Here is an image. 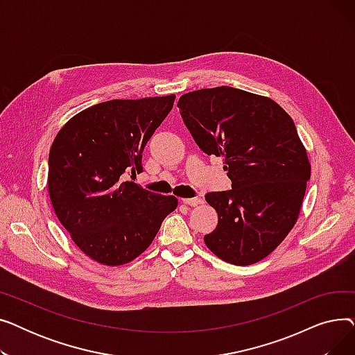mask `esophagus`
Returning a JSON list of instances; mask_svg holds the SVG:
<instances>
[{
	"label": "esophagus",
	"mask_w": 355,
	"mask_h": 355,
	"mask_svg": "<svg viewBox=\"0 0 355 355\" xmlns=\"http://www.w3.org/2000/svg\"><path fill=\"white\" fill-rule=\"evenodd\" d=\"M182 202H184V204H187V206L196 207L197 204H200V202H201V200H200V198H197V197H194V198H182Z\"/></svg>",
	"instance_id": "esophagus-1"
}]
</instances>
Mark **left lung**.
<instances>
[{"mask_svg": "<svg viewBox=\"0 0 355 355\" xmlns=\"http://www.w3.org/2000/svg\"><path fill=\"white\" fill-rule=\"evenodd\" d=\"M181 118L204 154L223 157L232 190L206 194L217 227L204 243L246 266L270 254L293 227L311 177L295 123L272 99L220 86L189 92Z\"/></svg>", "mask_w": 355, "mask_h": 355, "instance_id": "8db88e82", "label": "left lung"}]
</instances>
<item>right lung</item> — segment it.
Wrapping results in <instances>:
<instances>
[{
	"mask_svg": "<svg viewBox=\"0 0 355 355\" xmlns=\"http://www.w3.org/2000/svg\"><path fill=\"white\" fill-rule=\"evenodd\" d=\"M175 96L114 99L73 116L49 154V193L55 216L78 248L96 262L123 265L153 243L177 198L134 181L142 153Z\"/></svg>",
	"mask_w": 355,
	"mask_h": 355,
	"instance_id": "obj_1",
	"label": "right lung"
}]
</instances>
